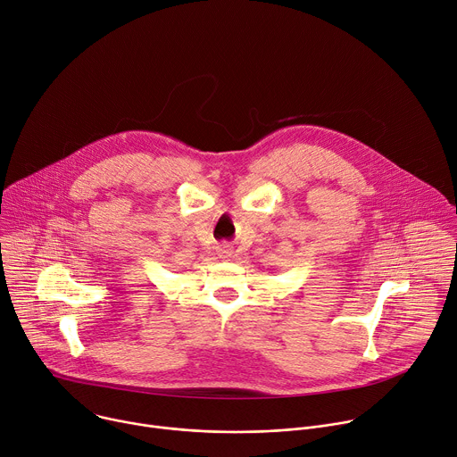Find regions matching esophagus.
Masks as SVG:
<instances>
[{
  "label": "esophagus",
  "mask_w": 457,
  "mask_h": 457,
  "mask_svg": "<svg viewBox=\"0 0 457 457\" xmlns=\"http://www.w3.org/2000/svg\"><path fill=\"white\" fill-rule=\"evenodd\" d=\"M219 254L222 256V258H226V256H229L231 254V247L228 245V244H222L220 247H219Z\"/></svg>",
  "instance_id": "1"
}]
</instances>
